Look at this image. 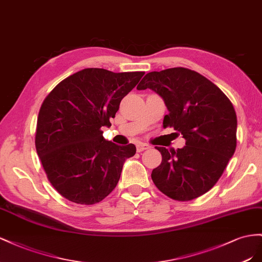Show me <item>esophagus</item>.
<instances>
[{
    "instance_id": "1",
    "label": "esophagus",
    "mask_w": 262,
    "mask_h": 262,
    "mask_svg": "<svg viewBox=\"0 0 262 262\" xmlns=\"http://www.w3.org/2000/svg\"><path fill=\"white\" fill-rule=\"evenodd\" d=\"M136 147H137V151H138V152L147 150V149L150 148V146H149L148 144H145V143H138Z\"/></svg>"
}]
</instances>
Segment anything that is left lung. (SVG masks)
<instances>
[{"label": "left lung", "instance_id": "8db88e82", "mask_svg": "<svg viewBox=\"0 0 262 262\" xmlns=\"http://www.w3.org/2000/svg\"><path fill=\"white\" fill-rule=\"evenodd\" d=\"M151 89L163 99L169 114L164 127L181 133L185 146L178 150L156 147L162 156L151 179L163 194L190 201L210 191L233 157L237 117L222 90L202 74L182 67L147 73L137 90Z\"/></svg>", "mask_w": 262, "mask_h": 262}]
</instances>
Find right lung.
Wrapping results in <instances>:
<instances>
[{"label":"right lung","mask_w":262,"mask_h":262,"mask_svg":"<svg viewBox=\"0 0 262 262\" xmlns=\"http://www.w3.org/2000/svg\"><path fill=\"white\" fill-rule=\"evenodd\" d=\"M143 71L115 73L88 68L66 78L43 100L35 146L49 182L73 203L92 205L118 183L124 161L135 145L118 146L103 137L119 103Z\"/></svg>","instance_id":"obj_1"}]
</instances>
